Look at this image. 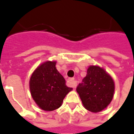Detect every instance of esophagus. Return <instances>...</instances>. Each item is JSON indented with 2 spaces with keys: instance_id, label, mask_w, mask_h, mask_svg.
Listing matches in <instances>:
<instances>
[{
  "instance_id": "34e87169",
  "label": "esophagus",
  "mask_w": 134,
  "mask_h": 134,
  "mask_svg": "<svg viewBox=\"0 0 134 134\" xmlns=\"http://www.w3.org/2000/svg\"><path fill=\"white\" fill-rule=\"evenodd\" d=\"M67 83H68V85H69L70 87H72V88H75L76 85V80L73 78L68 79Z\"/></svg>"
}]
</instances>
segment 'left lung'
I'll return each mask as SVG.
<instances>
[{
	"instance_id": "left-lung-1",
	"label": "left lung",
	"mask_w": 134,
	"mask_h": 134,
	"mask_svg": "<svg viewBox=\"0 0 134 134\" xmlns=\"http://www.w3.org/2000/svg\"><path fill=\"white\" fill-rule=\"evenodd\" d=\"M113 79L100 67L90 66L87 75L76 87V91L85 109L98 113L107 107L113 97Z\"/></svg>"
}]
</instances>
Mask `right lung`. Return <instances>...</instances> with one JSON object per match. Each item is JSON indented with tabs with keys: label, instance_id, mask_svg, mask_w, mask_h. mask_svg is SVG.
Returning a JSON list of instances; mask_svg holds the SVG:
<instances>
[{
	"label": "right lung",
	"instance_id": "right-lung-1",
	"mask_svg": "<svg viewBox=\"0 0 134 134\" xmlns=\"http://www.w3.org/2000/svg\"><path fill=\"white\" fill-rule=\"evenodd\" d=\"M55 61H46L32 74L30 90L34 100L45 111H52L61 106L64 98L72 90L55 67Z\"/></svg>",
	"mask_w": 134,
	"mask_h": 134
}]
</instances>
